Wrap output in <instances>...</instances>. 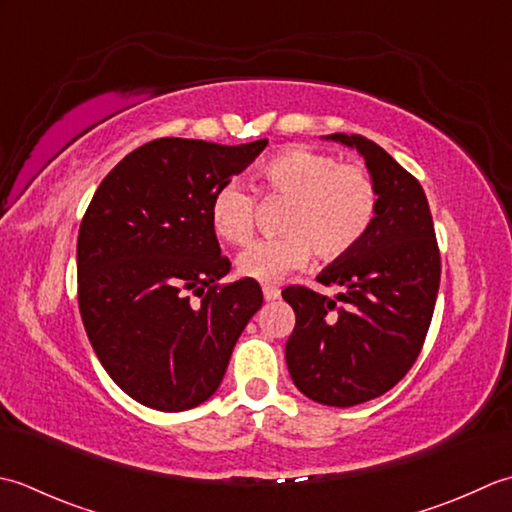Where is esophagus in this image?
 <instances>
[{"mask_svg": "<svg viewBox=\"0 0 512 512\" xmlns=\"http://www.w3.org/2000/svg\"><path fill=\"white\" fill-rule=\"evenodd\" d=\"M263 296H265V300H267V302H271V300H278V298H280V289H278V287H271V285H267V287H263Z\"/></svg>", "mask_w": 512, "mask_h": 512, "instance_id": "obj_1", "label": "esophagus"}]
</instances>
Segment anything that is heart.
I'll return each instance as SVG.
<instances>
[{
  "mask_svg": "<svg viewBox=\"0 0 512 512\" xmlns=\"http://www.w3.org/2000/svg\"><path fill=\"white\" fill-rule=\"evenodd\" d=\"M258 190L287 201L278 221L285 236L249 245L236 260L241 276L265 285L305 267L311 252L325 263L351 254L378 214V187L364 165L342 163L307 145L271 154L258 168ZM210 221L225 243H249L256 227L254 194L241 181L223 183L210 201Z\"/></svg>",
  "mask_w": 512,
  "mask_h": 512,
  "instance_id": "b5f03b06",
  "label": "heart"
}]
</instances>
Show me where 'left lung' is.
Listing matches in <instances>:
<instances>
[{
    "instance_id": "obj_1",
    "label": "left lung",
    "mask_w": 512,
    "mask_h": 512,
    "mask_svg": "<svg viewBox=\"0 0 512 512\" xmlns=\"http://www.w3.org/2000/svg\"><path fill=\"white\" fill-rule=\"evenodd\" d=\"M356 148L378 187V214L367 238L322 269V296L291 285L283 298L296 311L285 347L291 380L309 400L353 406L398 384L422 351L437 289L440 249L420 181L360 134H329Z\"/></svg>"
}]
</instances>
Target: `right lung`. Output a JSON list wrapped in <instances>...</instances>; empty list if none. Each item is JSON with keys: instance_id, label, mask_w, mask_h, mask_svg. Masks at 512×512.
I'll return each instance as SVG.
<instances>
[{"instance_id": "add662e5", "label": "right lung", "mask_w": 512, "mask_h": 512, "mask_svg": "<svg viewBox=\"0 0 512 512\" xmlns=\"http://www.w3.org/2000/svg\"><path fill=\"white\" fill-rule=\"evenodd\" d=\"M265 145L150 141L114 165L83 214V327L103 369L143 406L176 413L212 398L263 307L252 278L218 285L232 263L221 256L210 201Z\"/></svg>"}]
</instances>
